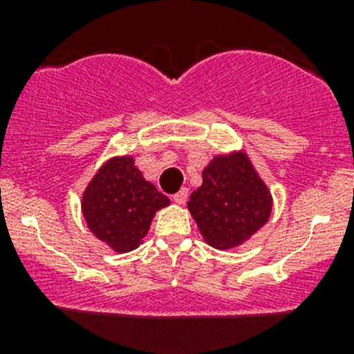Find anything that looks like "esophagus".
Listing matches in <instances>:
<instances>
[{
  "label": "esophagus",
  "mask_w": 354,
  "mask_h": 354,
  "mask_svg": "<svg viewBox=\"0 0 354 354\" xmlns=\"http://www.w3.org/2000/svg\"><path fill=\"white\" fill-rule=\"evenodd\" d=\"M187 198H188V188H181L178 194L173 195V200L178 203V205H181V203L187 202Z\"/></svg>",
  "instance_id": "esophagus-1"
}]
</instances>
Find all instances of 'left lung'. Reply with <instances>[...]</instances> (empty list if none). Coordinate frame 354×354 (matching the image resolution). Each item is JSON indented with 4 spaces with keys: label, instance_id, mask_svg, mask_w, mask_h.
Returning a JSON list of instances; mask_svg holds the SVG:
<instances>
[{
    "label": "left lung",
    "instance_id": "left-lung-1",
    "mask_svg": "<svg viewBox=\"0 0 354 354\" xmlns=\"http://www.w3.org/2000/svg\"><path fill=\"white\" fill-rule=\"evenodd\" d=\"M202 178L188 210L210 246L233 248L267 223L272 197L243 152L214 157Z\"/></svg>",
    "mask_w": 354,
    "mask_h": 354
}]
</instances>
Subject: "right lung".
<instances>
[{"label":"right lung","instance_id":"1","mask_svg":"<svg viewBox=\"0 0 354 354\" xmlns=\"http://www.w3.org/2000/svg\"><path fill=\"white\" fill-rule=\"evenodd\" d=\"M169 198L144 180L133 157H114L97 171L82 198L88 230L114 252H130L142 243L152 217Z\"/></svg>","mask_w":354,"mask_h":354}]
</instances>
